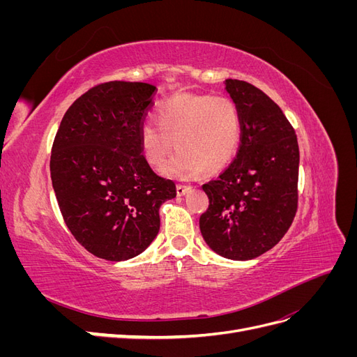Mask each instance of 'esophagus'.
Here are the masks:
<instances>
[{
  "mask_svg": "<svg viewBox=\"0 0 357 357\" xmlns=\"http://www.w3.org/2000/svg\"><path fill=\"white\" fill-rule=\"evenodd\" d=\"M177 195L178 197H183V195H186L188 192H190V186H185V185H177Z\"/></svg>",
  "mask_w": 357,
  "mask_h": 357,
  "instance_id": "obj_1",
  "label": "esophagus"
}]
</instances>
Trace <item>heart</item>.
<instances>
[{"mask_svg":"<svg viewBox=\"0 0 357 357\" xmlns=\"http://www.w3.org/2000/svg\"><path fill=\"white\" fill-rule=\"evenodd\" d=\"M156 121L159 128L146 125L139 131V156L160 169L174 142L177 153L165 171L178 178L223 169L241 142L238 105L225 95L178 93L159 107Z\"/></svg>","mask_w":357,"mask_h":357,"instance_id":"b5f03b06","label":"heart"}]
</instances>
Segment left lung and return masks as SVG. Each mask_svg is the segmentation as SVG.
I'll use <instances>...</instances> for the list:
<instances>
[{"mask_svg":"<svg viewBox=\"0 0 357 357\" xmlns=\"http://www.w3.org/2000/svg\"><path fill=\"white\" fill-rule=\"evenodd\" d=\"M238 105L241 143L222 174L202 185L210 205L199 229L213 252L248 261L283 238L298 208L299 147L282 109L256 86L228 79Z\"/></svg>","mask_w":357,"mask_h":357,"instance_id":"obj_1","label":"left lung"}]
</instances>
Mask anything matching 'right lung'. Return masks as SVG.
Returning a JSON list of instances; mask_svg holds the SVG:
<instances>
[{"instance_id":"1","label":"right lung","mask_w":357,"mask_h":357,"mask_svg":"<svg viewBox=\"0 0 357 357\" xmlns=\"http://www.w3.org/2000/svg\"><path fill=\"white\" fill-rule=\"evenodd\" d=\"M156 86L107 82L75 100L53 142L50 176L67 228L86 250L121 262L156 238L172 180L139 156L138 137Z\"/></svg>"}]
</instances>
